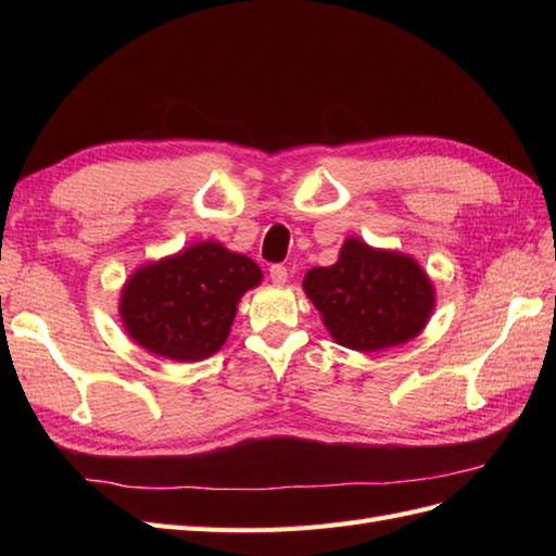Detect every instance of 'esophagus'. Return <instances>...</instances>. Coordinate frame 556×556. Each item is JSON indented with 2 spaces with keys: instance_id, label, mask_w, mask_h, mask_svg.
Masks as SVG:
<instances>
[{
  "instance_id": "obj_1",
  "label": "esophagus",
  "mask_w": 556,
  "mask_h": 556,
  "mask_svg": "<svg viewBox=\"0 0 556 556\" xmlns=\"http://www.w3.org/2000/svg\"><path fill=\"white\" fill-rule=\"evenodd\" d=\"M268 276H271L274 285H285L288 282V268H285L282 264H274L271 268H268Z\"/></svg>"
}]
</instances>
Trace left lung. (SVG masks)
<instances>
[{"instance_id":"obj_1","label":"left lung","mask_w":556,"mask_h":556,"mask_svg":"<svg viewBox=\"0 0 556 556\" xmlns=\"http://www.w3.org/2000/svg\"><path fill=\"white\" fill-rule=\"evenodd\" d=\"M304 292L331 339L359 352L415 339L435 306L433 285L413 257L359 239L343 243L336 264L311 268Z\"/></svg>"}]
</instances>
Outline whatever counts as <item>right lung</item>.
Segmentation results:
<instances>
[{"label":"right lung","mask_w":556,"mask_h":556,"mask_svg":"<svg viewBox=\"0 0 556 556\" xmlns=\"http://www.w3.org/2000/svg\"><path fill=\"white\" fill-rule=\"evenodd\" d=\"M262 268L215 241H201L129 276L121 317L129 339L157 357L199 362L227 341L241 296Z\"/></svg>","instance_id":"obj_1"}]
</instances>
